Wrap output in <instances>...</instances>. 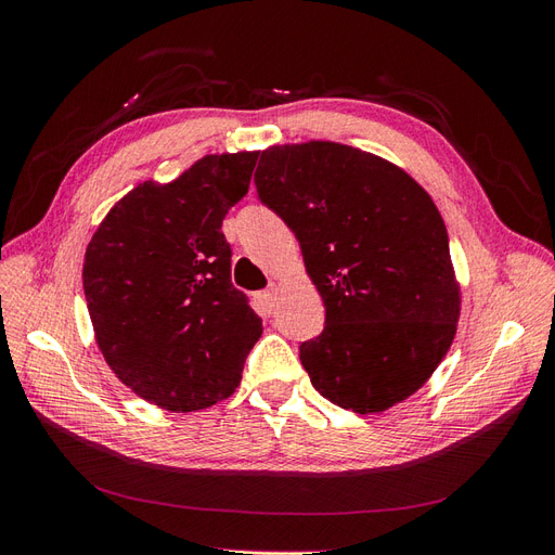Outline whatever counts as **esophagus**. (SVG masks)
<instances>
[{
  "instance_id": "esophagus-1",
  "label": "esophagus",
  "mask_w": 555,
  "mask_h": 555,
  "mask_svg": "<svg viewBox=\"0 0 555 555\" xmlns=\"http://www.w3.org/2000/svg\"><path fill=\"white\" fill-rule=\"evenodd\" d=\"M259 298H261V306H263L268 312L275 310V304H278V287H268L266 292L259 294Z\"/></svg>"
}]
</instances>
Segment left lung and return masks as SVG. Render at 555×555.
<instances>
[{"mask_svg":"<svg viewBox=\"0 0 555 555\" xmlns=\"http://www.w3.org/2000/svg\"><path fill=\"white\" fill-rule=\"evenodd\" d=\"M255 184L300 243L326 308L300 345L314 389L373 414L422 389L449 351L461 287L430 194L359 147L308 141L261 153Z\"/></svg>","mask_w":555,"mask_h":555,"instance_id":"left-lung-1","label":"left lung"}]
</instances>
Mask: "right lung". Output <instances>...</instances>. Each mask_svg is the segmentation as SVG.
<instances>
[{
  "mask_svg": "<svg viewBox=\"0 0 555 555\" xmlns=\"http://www.w3.org/2000/svg\"><path fill=\"white\" fill-rule=\"evenodd\" d=\"M259 153L206 155L145 180L108 210L82 263L94 338L115 377L153 405L206 410L238 389L261 319L231 284L222 222Z\"/></svg>",
  "mask_w": 555,
  "mask_h": 555,
  "instance_id": "right-lung-1",
  "label": "right lung"
}]
</instances>
